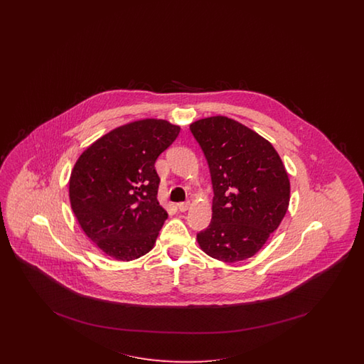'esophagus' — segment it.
Segmentation results:
<instances>
[{
	"instance_id": "34e87169",
	"label": "esophagus",
	"mask_w": 364,
	"mask_h": 364,
	"mask_svg": "<svg viewBox=\"0 0 364 364\" xmlns=\"http://www.w3.org/2000/svg\"><path fill=\"white\" fill-rule=\"evenodd\" d=\"M189 205H191V203L189 201H186V203H180V204H177V208L180 212H186V210H189Z\"/></svg>"
}]
</instances>
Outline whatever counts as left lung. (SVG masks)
Segmentation results:
<instances>
[{
	"label": "left lung",
	"mask_w": 364,
	"mask_h": 364,
	"mask_svg": "<svg viewBox=\"0 0 364 364\" xmlns=\"http://www.w3.org/2000/svg\"><path fill=\"white\" fill-rule=\"evenodd\" d=\"M189 129L210 166L212 220L198 232L210 257L235 263L252 257L277 230L289 204V178L272 144L225 116Z\"/></svg>",
	"instance_id": "obj_1"
}]
</instances>
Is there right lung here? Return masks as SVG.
<instances>
[{
	"label": "right lung",
	"mask_w": 364,
	"mask_h": 364,
	"mask_svg": "<svg viewBox=\"0 0 364 364\" xmlns=\"http://www.w3.org/2000/svg\"><path fill=\"white\" fill-rule=\"evenodd\" d=\"M180 127L145 119L100 137L78 157L69 198L82 231L102 252L129 262L154 248L168 218L157 200V157Z\"/></svg>",
	"instance_id": "obj_1"
}]
</instances>
